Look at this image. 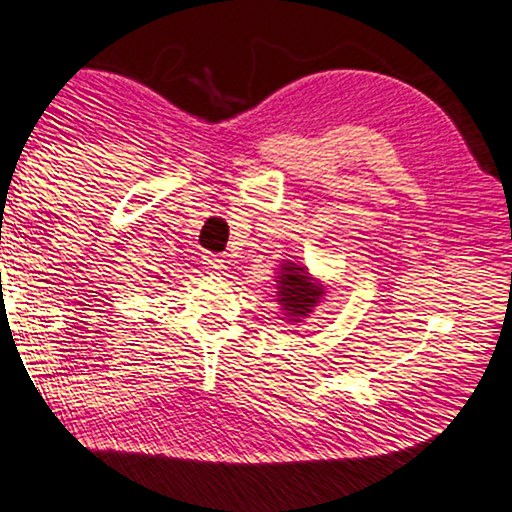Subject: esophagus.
<instances>
[{
	"instance_id": "obj_1",
	"label": "esophagus",
	"mask_w": 512,
	"mask_h": 512,
	"mask_svg": "<svg viewBox=\"0 0 512 512\" xmlns=\"http://www.w3.org/2000/svg\"><path fill=\"white\" fill-rule=\"evenodd\" d=\"M204 265H206V270H211L213 274H220V272H224V270H226V261H224V256H217V254H208V256H204Z\"/></svg>"
}]
</instances>
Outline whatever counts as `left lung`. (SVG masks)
Masks as SVG:
<instances>
[{
	"instance_id": "obj_1",
	"label": "left lung",
	"mask_w": 512,
	"mask_h": 512,
	"mask_svg": "<svg viewBox=\"0 0 512 512\" xmlns=\"http://www.w3.org/2000/svg\"><path fill=\"white\" fill-rule=\"evenodd\" d=\"M276 270V301L283 311V320L301 324L324 301L326 286L297 261H283Z\"/></svg>"
}]
</instances>
